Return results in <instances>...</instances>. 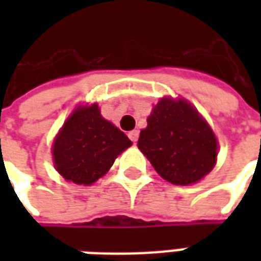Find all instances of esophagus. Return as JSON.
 I'll list each match as a JSON object with an SVG mask.
<instances>
[{
	"mask_svg": "<svg viewBox=\"0 0 261 261\" xmlns=\"http://www.w3.org/2000/svg\"><path fill=\"white\" fill-rule=\"evenodd\" d=\"M138 136H140V134H138V131L137 130H133L128 133V138H130L131 141L134 142V144H136L137 140H138Z\"/></svg>",
	"mask_w": 261,
	"mask_h": 261,
	"instance_id": "obj_1",
	"label": "esophagus"
}]
</instances>
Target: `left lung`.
Instances as JSON below:
<instances>
[{"label":"left lung","instance_id":"left-lung-1","mask_svg":"<svg viewBox=\"0 0 261 261\" xmlns=\"http://www.w3.org/2000/svg\"><path fill=\"white\" fill-rule=\"evenodd\" d=\"M147 121L138 148L165 180L186 186L211 172L217 138L190 103L162 99Z\"/></svg>","mask_w":261,"mask_h":261}]
</instances>
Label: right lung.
Wrapping results in <instances>:
<instances>
[{"label": "right lung", "instance_id": "add662e5", "mask_svg": "<svg viewBox=\"0 0 261 261\" xmlns=\"http://www.w3.org/2000/svg\"><path fill=\"white\" fill-rule=\"evenodd\" d=\"M130 145L128 137L100 116L97 105L78 108L56 137L54 164L64 179L88 186Z\"/></svg>", "mask_w": 261, "mask_h": 261}]
</instances>
